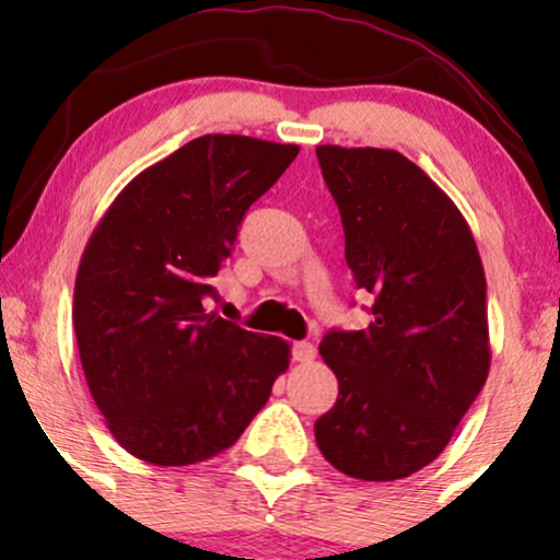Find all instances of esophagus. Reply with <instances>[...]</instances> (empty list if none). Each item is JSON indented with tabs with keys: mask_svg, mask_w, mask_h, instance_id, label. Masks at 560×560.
Wrapping results in <instances>:
<instances>
[{
	"mask_svg": "<svg viewBox=\"0 0 560 560\" xmlns=\"http://www.w3.org/2000/svg\"><path fill=\"white\" fill-rule=\"evenodd\" d=\"M292 358L298 363H311L316 358V347L311 342H294L292 345Z\"/></svg>",
	"mask_w": 560,
	"mask_h": 560,
	"instance_id": "34e87169",
	"label": "esophagus"
}]
</instances>
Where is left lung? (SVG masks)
<instances>
[{
  "label": "left lung",
  "mask_w": 560,
  "mask_h": 560,
  "mask_svg": "<svg viewBox=\"0 0 560 560\" xmlns=\"http://www.w3.org/2000/svg\"><path fill=\"white\" fill-rule=\"evenodd\" d=\"M345 229V260L374 294L361 331H329L320 358L339 382L316 442L352 479L429 466L490 374L487 281L455 202L395 150L316 147Z\"/></svg>",
  "instance_id": "8db88e82"
}]
</instances>
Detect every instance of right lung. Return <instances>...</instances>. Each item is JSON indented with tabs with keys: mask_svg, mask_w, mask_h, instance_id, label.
I'll use <instances>...</instances> for the list:
<instances>
[{
	"mask_svg": "<svg viewBox=\"0 0 560 560\" xmlns=\"http://www.w3.org/2000/svg\"><path fill=\"white\" fill-rule=\"evenodd\" d=\"M298 144L191 139L115 197L81 255L73 329L89 392L120 447L189 466L234 445L289 369V345L205 311L249 205Z\"/></svg>",
	"mask_w": 560,
	"mask_h": 560,
	"instance_id": "right-lung-1",
	"label": "right lung"
}]
</instances>
